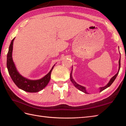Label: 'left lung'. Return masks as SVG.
Wrapping results in <instances>:
<instances>
[{
	"label": "left lung",
	"mask_w": 126,
	"mask_h": 126,
	"mask_svg": "<svg viewBox=\"0 0 126 126\" xmlns=\"http://www.w3.org/2000/svg\"><path fill=\"white\" fill-rule=\"evenodd\" d=\"M120 58H121V57H120L119 61V70H118V72H117L116 74L115 75H114L113 77H112V78L110 79V81H109V82L108 83V84H107V85H106V86H104V87H101V88H100V92H102V91H103V90L106 89V88H107L109 87V86H110V85H111L112 83H113V82L115 81V79L116 78L117 75H118V74H119L120 69V64H120ZM72 70H73V69H72ZM72 72H73V71H72V70H71V73H70V80H71V81L72 82V83H73V84L75 85V87L76 88H77V89H79V90L82 91V92H83V93H86V94H88V93L87 92L86 89H85V88L84 87L82 86V85H79V84H77V83L74 81V79H73V77H72Z\"/></svg>",
	"instance_id": "8db88e82"
}]
</instances>
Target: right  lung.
<instances>
[{"instance_id": "obj_1", "label": "right lung", "mask_w": 126, "mask_h": 126, "mask_svg": "<svg viewBox=\"0 0 126 126\" xmlns=\"http://www.w3.org/2000/svg\"><path fill=\"white\" fill-rule=\"evenodd\" d=\"M15 38H13L11 42L7 55V68L13 82L20 89L29 93L38 92L46 87L49 82L51 73L55 64L52 66L49 73L41 79L31 80L24 77L18 73L12 60L13 44Z\"/></svg>"}]
</instances>
